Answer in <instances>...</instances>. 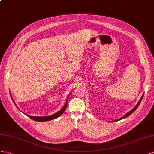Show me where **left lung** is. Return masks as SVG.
Instances as JSON below:
<instances>
[{
	"instance_id": "8db88e82",
	"label": "left lung",
	"mask_w": 154,
	"mask_h": 154,
	"mask_svg": "<svg viewBox=\"0 0 154 154\" xmlns=\"http://www.w3.org/2000/svg\"><path fill=\"white\" fill-rule=\"evenodd\" d=\"M143 95H142V97H140V99H139V102L137 103V104H136L135 105V106L133 108V109H131V110L129 112H128V113H126L125 114V115L124 116H122V117H121L120 119H117V120H115V121H112V122H116V121H119V120H121V119H125V118H126V117H128V116H129L130 115H131V113H132L135 110V109H137V108H138V106H139V105L140 104V102H141V100H142V99H143Z\"/></svg>"
}]
</instances>
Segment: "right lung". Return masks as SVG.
<instances>
[{
  "instance_id": "right-lung-1",
  "label": "right lung",
  "mask_w": 154,
  "mask_h": 154,
  "mask_svg": "<svg viewBox=\"0 0 154 154\" xmlns=\"http://www.w3.org/2000/svg\"><path fill=\"white\" fill-rule=\"evenodd\" d=\"M70 94H69V95L68 96V98H67L66 101L64 106L62 108V109H61L60 110H59L58 112H57V113H54V114H53V115L48 116H44V117L32 116H29V115H26V116H27L28 117H29V118L32 119H33V120H35V121H39V122L48 121H50V120H52V119H55V118H57L58 117H59L60 116L62 115V114L64 113V112L65 111V109H66L67 106H68V98H69V97ZM10 95H11V99H12L13 102H14V103L15 104V105L16 106V104L15 103V101L14 100V99H13L11 94H10ZM17 108H18V107H17Z\"/></svg>"
}]
</instances>
